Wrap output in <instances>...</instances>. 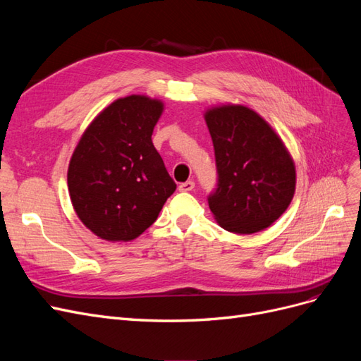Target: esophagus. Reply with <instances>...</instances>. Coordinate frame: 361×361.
Returning <instances> with one entry per match:
<instances>
[{
	"label": "esophagus",
	"mask_w": 361,
	"mask_h": 361,
	"mask_svg": "<svg viewBox=\"0 0 361 361\" xmlns=\"http://www.w3.org/2000/svg\"><path fill=\"white\" fill-rule=\"evenodd\" d=\"M194 187H195V183L192 180H187V182H183V183L179 185V191H182V192L192 191Z\"/></svg>",
	"instance_id": "obj_1"
}]
</instances>
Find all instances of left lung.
<instances>
[{
  "label": "left lung",
  "instance_id": "1",
  "mask_svg": "<svg viewBox=\"0 0 361 361\" xmlns=\"http://www.w3.org/2000/svg\"><path fill=\"white\" fill-rule=\"evenodd\" d=\"M218 183L207 197L216 223L227 232L264 231L288 209L295 192V164L267 120L244 105L204 113Z\"/></svg>",
  "mask_w": 361,
  "mask_h": 361
}]
</instances>
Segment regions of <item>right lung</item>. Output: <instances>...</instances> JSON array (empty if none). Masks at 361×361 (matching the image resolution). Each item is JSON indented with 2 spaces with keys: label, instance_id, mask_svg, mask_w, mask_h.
Instances as JSON below:
<instances>
[{
  "label": "right lung",
  "instance_id": "1",
  "mask_svg": "<svg viewBox=\"0 0 361 361\" xmlns=\"http://www.w3.org/2000/svg\"><path fill=\"white\" fill-rule=\"evenodd\" d=\"M164 104L120 97L94 117L68 170L73 209L105 241H133L155 223L176 183L152 143Z\"/></svg>",
  "mask_w": 361,
  "mask_h": 361
}]
</instances>
